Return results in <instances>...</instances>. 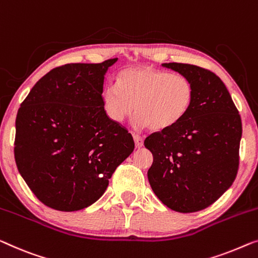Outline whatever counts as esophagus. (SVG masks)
<instances>
[{"label": "esophagus", "instance_id": "obj_1", "mask_svg": "<svg viewBox=\"0 0 258 258\" xmlns=\"http://www.w3.org/2000/svg\"><path fill=\"white\" fill-rule=\"evenodd\" d=\"M134 141H135V144H136V148H142L143 147V137L141 135H138V134H134Z\"/></svg>", "mask_w": 258, "mask_h": 258}]
</instances>
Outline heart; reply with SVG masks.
I'll return each instance as SVG.
<instances>
[{"mask_svg":"<svg viewBox=\"0 0 258 258\" xmlns=\"http://www.w3.org/2000/svg\"><path fill=\"white\" fill-rule=\"evenodd\" d=\"M193 99L194 87L188 78L149 66L123 70L116 85H108L102 94L104 111L111 121L123 122L135 106L136 126L148 125L155 132L180 122Z\"/></svg>","mask_w":258,"mask_h":258,"instance_id":"1","label":"heart"}]
</instances>
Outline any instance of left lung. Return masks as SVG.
Returning a JSON list of instances; mask_svg holds the SVG:
<instances>
[{"label": "left lung", "instance_id": "1", "mask_svg": "<svg viewBox=\"0 0 258 258\" xmlns=\"http://www.w3.org/2000/svg\"><path fill=\"white\" fill-rule=\"evenodd\" d=\"M191 80L194 99L182 120L144 141L154 156L148 171L152 191L179 213H193L215 203L236 178L242 122L228 89L203 67L163 64Z\"/></svg>", "mask_w": 258, "mask_h": 258}]
</instances>
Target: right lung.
Masks as SVG:
<instances>
[{
    "instance_id": "1",
    "label": "right lung",
    "mask_w": 258,
    "mask_h": 258,
    "mask_svg": "<svg viewBox=\"0 0 258 258\" xmlns=\"http://www.w3.org/2000/svg\"><path fill=\"white\" fill-rule=\"evenodd\" d=\"M116 61L55 67L21 103L15 162L47 207L73 212L91 206L134 151L132 134L103 108L104 74Z\"/></svg>"
}]
</instances>
